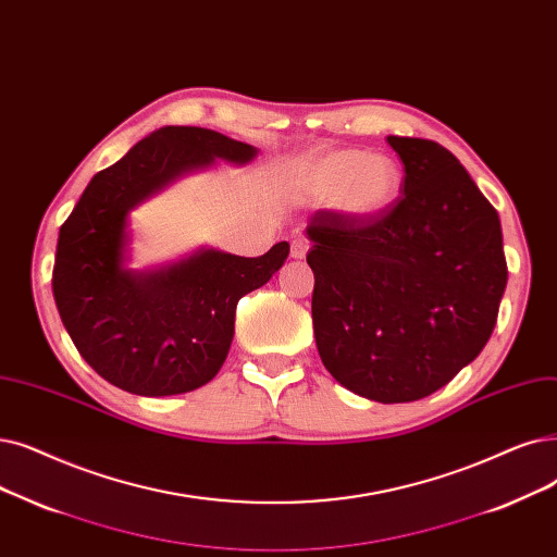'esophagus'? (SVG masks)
Returning a JSON list of instances; mask_svg holds the SVG:
<instances>
[{
	"label": "esophagus",
	"instance_id": "obj_1",
	"mask_svg": "<svg viewBox=\"0 0 557 557\" xmlns=\"http://www.w3.org/2000/svg\"><path fill=\"white\" fill-rule=\"evenodd\" d=\"M307 250H309V244L305 238H294V244H292V257L294 259H305Z\"/></svg>",
	"mask_w": 557,
	"mask_h": 557
}]
</instances>
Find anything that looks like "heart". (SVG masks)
Masks as SVG:
<instances>
[{
	"label": "heart",
	"instance_id": "1",
	"mask_svg": "<svg viewBox=\"0 0 557 557\" xmlns=\"http://www.w3.org/2000/svg\"><path fill=\"white\" fill-rule=\"evenodd\" d=\"M403 180V168L394 157L357 148L309 152L288 171V188L296 198L332 205L357 221L389 211L400 198Z\"/></svg>",
	"mask_w": 557,
	"mask_h": 557
}]
</instances>
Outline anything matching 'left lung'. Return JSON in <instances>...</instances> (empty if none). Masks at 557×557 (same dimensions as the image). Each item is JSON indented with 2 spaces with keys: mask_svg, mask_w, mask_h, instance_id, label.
I'll return each mask as SVG.
<instances>
[{
  "mask_svg": "<svg viewBox=\"0 0 557 557\" xmlns=\"http://www.w3.org/2000/svg\"><path fill=\"white\" fill-rule=\"evenodd\" d=\"M403 198L375 219H309L311 319L325 369L377 403L442 389L480 355L507 284L496 209L440 143L386 136Z\"/></svg>",
  "mask_w": 557,
  "mask_h": 557,
  "instance_id": "1",
  "label": "left lung"
}]
</instances>
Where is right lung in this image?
Wrapping results in <instances>:
<instances>
[{
    "label": "right lung",
    "instance_id": "right-lung-1",
    "mask_svg": "<svg viewBox=\"0 0 557 557\" xmlns=\"http://www.w3.org/2000/svg\"><path fill=\"white\" fill-rule=\"evenodd\" d=\"M257 148L202 127H161L95 175L61 225L52 292L79 355L117 389L175 396L221 371L236 305L288 257L280 240L261 257L215 248L148 271L127 269L129 213L215 159L244 165Z\"/></svg>",
    "mask_w": 557,
    "mask_h": 557
}]
</instances>
